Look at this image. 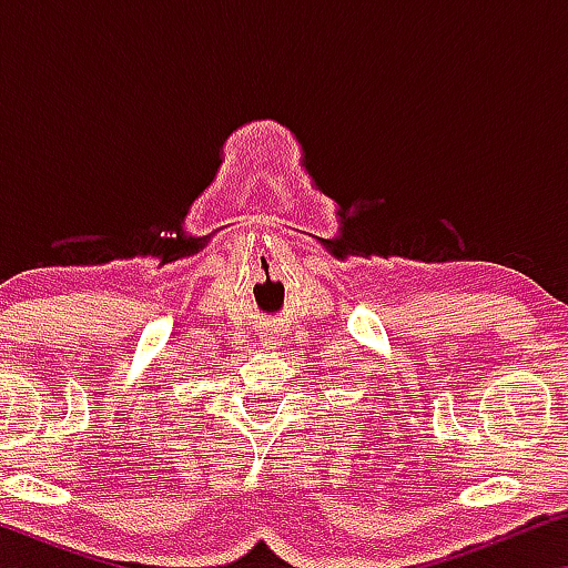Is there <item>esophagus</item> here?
<instances>
[{"label":"esophagus","mask_w":568,"mask_h":568,"mask_svg":"<svg viewBox=\"0 0 568 568\" xmlns=\"http://www.w3.org/2000/svg\"><path fill=\"white\" fill-rule=\"evenodd\" d=\"M267 343H273V338H271V333H267Z\"/></svg>","instance_id":"1"}]
</instances>
